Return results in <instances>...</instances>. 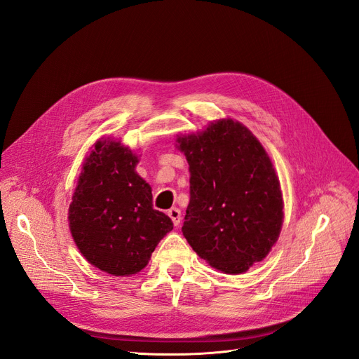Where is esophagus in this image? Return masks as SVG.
<instances>
[{"instance_id": "esophagus-1", "label": "esophagus", "mask_w": 359, "mask_h": 359, "mask_svg": "<svg viewBox=\"0 0 359 359\" xmlns=\"http://www.w3.org/2000/svg\"><path fill=\"white\" fill-rule=\"evenodd\" d=\"M167 215L171 217L172 224H175L176 226L180 224V221H182V213H180V210L177 209V207H171V209L167 212Z\"/></svg>"}]
</instances>
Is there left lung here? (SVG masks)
I'll return each mask as SVG.
<instances>
[{"instance_id": "1", "label": "left lung", "mask_w": 359, "mask_h": 359, "mask_svg": "<svg viewBox=\"0 0 359 359\" xmlns=\"http://www.w3.org/2000/svg\"><path fill=\"white\" fill-rule=\"evenodd\" d=\"M189 164V204L182 233L196 255L240 274L269 255L280 234L283 198L271 159L258 138L233 119L179 135Z\"/></svg>"}]
</instances>
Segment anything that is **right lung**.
<instances>
[{
    "label": "right lung",
    "mask_w": 359,
    "mask_h": 359,
    "mask_svg": "<svg viewBox=\"0 0 359 359\" xmlns=\"http://www.w3.org/2000/svg\"><path fill=\"white\" fill-rule=\"evenodd\" d=\"M138 156L114 140H100L85 159L68 221L89 264L113 276L143 270L171 219L154 209L152 189L137 175Z\"/></svg>",
    "instance_id": "obj_1"
}]
</instances>
